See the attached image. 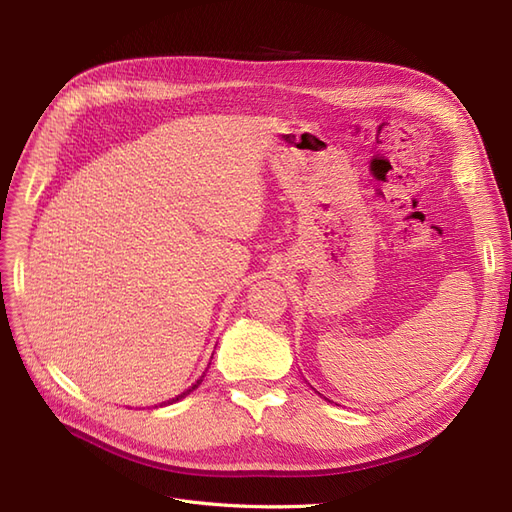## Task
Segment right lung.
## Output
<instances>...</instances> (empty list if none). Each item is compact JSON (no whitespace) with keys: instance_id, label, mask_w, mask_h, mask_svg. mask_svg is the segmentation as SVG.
I'll return each mask as SVG.
<instances>
[{"instance_id":"add662e5","label":"right lung","mask_w":512,"mask_h":512,"mask_svg":"<svg viewBox=\"0 0 512 512\" xmlns=\"http://www.w3.org/2000/svg\"><path fill=\"white\" fill-rule=\"evenodd\" d=\"M203 378H205V376H203ZM203 378H200V380H198L196 384H192V386H190V389H188V391H185V393H181L179 397H175V399H170V401H166V404H173V401H179L181 397H185V395H188V393H192L194 389H198V384H200V382H203Z\"/></svg>"}]
</instances>
